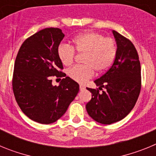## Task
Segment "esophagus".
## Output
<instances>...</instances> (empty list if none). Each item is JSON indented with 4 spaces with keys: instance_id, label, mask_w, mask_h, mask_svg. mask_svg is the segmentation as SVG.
I'll return each instance as SVG.
<instances>
[{
    "instance_id": "34e87169",
    "label": "esophagus",
    "mask_w": 156,
    "mask_h": 156,
    "mask_svg": "<svg viewBox=\"0 0 156 156\" xmlns=\"http://www.w3.org/2000/svg\"><path fill=\"white\" fill-rule=\"evenodd\" d=\"M80 90H84L85 89V86L83 84H80Z\"/></svg>"
}]
</instances>
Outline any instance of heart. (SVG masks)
Wrapping results in <instances>:
<instances>
[{
    "mask_svg": "<svg viewBox=\"0 0 156 156\" xmlns=\"http://www.w3.org/2000/svg\"><path fill=\"white\" fill-rule=\"evenodd\" d=\"M73 47L62 44L58 48V56L64 66H69L75 58V49L83 54L82 62L84 65L75 66L67 71L72 80L83 83L91 78L94 70L102 73L112 65L116 56L117 48L113 39L105 37L97 32L88 31L80 34L72 40Z\"/></svg>",
    "mask_w": 156,
    "mask_h": 156,
    "instance_id": "b5f03b06",
    "label": "heart"
}]
</instances>
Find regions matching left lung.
I'll use <instances>...</instances> for the list:
<instances>
[{"label":"left lung","instance_id":"8db88e82","mask_svg":"<svg viewBox=\"0 0 156 156\" xmlns=\"http://www.w3.org/2000/svg\"><path fill=\"white\" fill-rule=\"evenodd\" d=\"M117 45L116 56L111 68L94 80L98 89L87 87L92 98L86 105L88 115L96 122L112 124L130 112L141 87L140 64L134 45L127 38L112 31Z\"/></svg>","mask_w":156,"mask_h":156}]
</instances>
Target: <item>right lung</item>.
Segmentation results:
<instances>
[{"mask_svg": "<svg viewBox=\"0 0 156 156\" xmlns=\"http://www.w3.org/2000/svg\"><path fill=\"white\" fill-rule=\"evenodd\" d=\"M65 35L58 28H46L27 38L14 66L12 88L25 115L42 124L60 119L80 90L79 84L60 71L63 66L58 48ZM65 77L59 86L51 76Z\"/></svg>", "mask_w": 156, "mask_h": 156, "instance_id": "add662e5", "label": "right lung"}]
</instances>
